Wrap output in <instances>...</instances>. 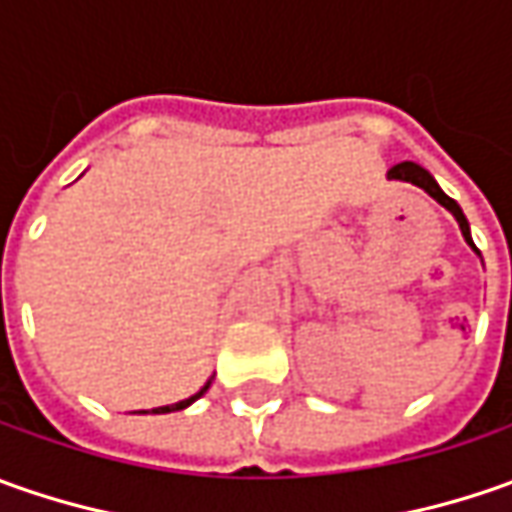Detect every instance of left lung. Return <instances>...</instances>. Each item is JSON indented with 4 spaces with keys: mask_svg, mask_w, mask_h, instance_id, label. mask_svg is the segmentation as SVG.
Listing matches in <instances>:
<instances>
[{
    "mask_svg": "<svg viewBox=\"0 0 512 512\" xmlns=\"http://www.w3.org/2000/svg\"><path fill=\"white\" fill-rule=\"evenodd\" d=\"M387 179H396V182H410V185L422 187L427 196H433L439 205L444 207V210H450L453 213V219L459 222V230H462L464 242L470 245V250L476 253V256H482L479 253V247L473 245V236H470V222H467V216L462 213V207L456 205L447 193H444L442 187H439V182L430 176V170H424L422 165H416V162H399V165H393V168L387 170Z\"/></svg>",
    "mask_w": 512,
    "mask_h": 512,
    "instance_id": "obj_1",
    "label": "left lung"
}]
</instances>
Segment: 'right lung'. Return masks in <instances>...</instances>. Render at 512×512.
Wrapping results in <instances>:
<instances>
[{"label":"right lung","instance_id":"1","mask_svg":"<svg viewBox=\"0 0 512 512\" xmlns=\"http://www.w3.org/2000/svg\"><path fill=\"white\" fill-rule=\"evenodd\" d=\"M210 382H213V379H207L205 387H202L199 393H193L190 399H182V402H176V404H165V407H153L150 413H173V410H185V407H190V404L196 402V399H202V396H205L207 387H210ZM139 413H148V410H139Z\"/></svg>","mask_w":512,"mask_h":512}]
</instances>
